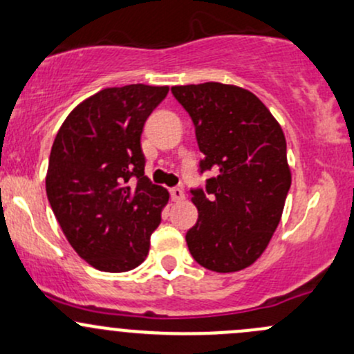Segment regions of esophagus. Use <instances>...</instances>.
Masks as SVG:
<instances>
[{
    "label": "esophagus",
    "instance_id": "34e87169",
    "mask_svg": "<svg viewBox=\"0 0 354 354\" xmlns=\"http://www.w3.org/2000/svg\"><path fill=\"white\" fill-rule=\"evenodd\" d=\"M169 193H171V198H173L174 202H183L185 200L183 188H171Z\"/></svg>",
    "mask_w": 354,
    "mask_h": 354
}]
</instances>
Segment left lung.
Wrapping results in <instances>:
<instances>
[{
    "mask_svg": "<svg viewBox=\"0 0 354 354\" xmlns=\"http://www.w3.org/2000/svg\"><path fill=\"white\" fill-rule=\"evenodd\" d=\"M171 93L195 125L200 174L215 173L189 189L198 221L188 249L207 270L239 271L263 254L281 218L292 183L283 130L248 89L203 83Z\"/></svg>",
    "mask_w": 354,
    "mask_h": 354,
    "instance_id": "8db88e82",
    "label": "left lung"
}]
</instances>
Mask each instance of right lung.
Listing matches in <instances>:
<instances>
[{"mask_svg":"<svg viewBox=\"0 0 354 354\" xmlns=\"http://www.w3.org/2000/svg\"><path fill=\"white\" fill-rule=\"evenodd\" d=\"M167 86L106 88L69 113L55 136L47 198L74 251L96 270L122 273L146 259L169 200L144 176V124Z\"/></svg>","mask_w":354,"mask_h":354,"instance_id":"right-lung-1","label":"right lung"}]
</instances>
